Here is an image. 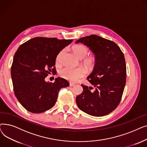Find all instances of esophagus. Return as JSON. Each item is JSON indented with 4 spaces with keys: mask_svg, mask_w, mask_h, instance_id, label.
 I'll return each mask as SVG.
<instances>
[{
    "mask_svg": "<svg viewBox=\"0 0 147 147\" xmlns=\"http://www.w3.org/2000/svg\"><path fill=\"white\" fill-rule=\"evenodd\" d=\"M75 86V84L72 83H69V86L73 87V86Z\"/></svg>",
    "mask_w": 147,
    "mask_h": 147,
    "instance_id": "1",
    "label": "esophagus"
}]
</instances>
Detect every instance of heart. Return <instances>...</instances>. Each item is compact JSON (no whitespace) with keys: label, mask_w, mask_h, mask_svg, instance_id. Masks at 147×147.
I'll list each match as a JSON object with an SVG mask.
<instances>
[{"label":"heart","mask_w":147,"mask_h":147,"mask_svg":"<svg viewBox=\"0 0 147 147\" xmlns=\"http://www.w3.org/2000/svg\"><path fill=\"white\" fill-rule=\"evenodd\" d=\"M65 50H62L57 55V63H59L61 60V58L64 53ZM74 53L80 59L85 58L88 54V49L86 47L83 45H77L73 48ZM84 64L86 67H90L94 64V59L91 58H88L84 59ZM59 74L62 78H64L69 81L73 82L78 81L79 79H81L85 76L86 71L82 67L71 68L66 67L61 69L59 71Z\"/></svg>","instance_id":"b5f03b06"}]
</instances>
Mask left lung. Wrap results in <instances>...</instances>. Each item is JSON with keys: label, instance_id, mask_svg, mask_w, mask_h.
Segmentation results:
<instances>
[{"label": "left lung", "instance_id": "8db88e82", "mask_svg": "<svg viewBox=\"0 0 147 147\" xmlns=\"http://www.w3.org/2000/svg\"><path fill=\"white\" fill-rule=\"evenodd\" d=\"M82 43L95 55V64L88 80L95 88L82 85V93L76 104L83 112L96 117L104 116L116 109L126 84V67L124 54L116 43L92 34L76 41Z\"/></svg>", "mask_w": 147, "mask_h": 147}]
</instances>
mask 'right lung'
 Listing matches in <instances>:
<instances>
[{"label": "right lung", "mask_w": 147, "mask_h": 147, "mask_svg": "<svg viewBox=\"0 0 147 147\" xmlns=\"http://www.w3.org/2000/svg\"><path fill=\"white\" fill-rule=\"evenodd\" d=\"M73 40L34 37L22 44L15 53L11 67L14 94L25 109L33 113H41L55 105L61 88L69 86L61 78L53 83L46 82L54 66L58 53Z\"/></svg>", "instance_id": "right-lung-1"}]
</instances>
